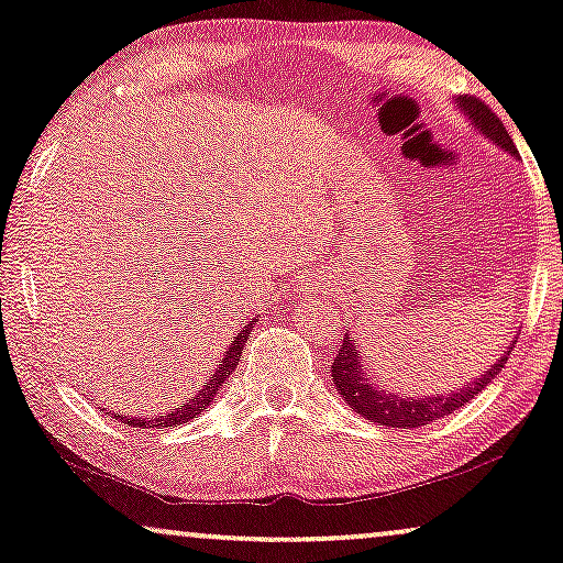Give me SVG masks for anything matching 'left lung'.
<instances>
[{"mask_svg":"<svg viewBox=\"0 0 563 563\" xmlns=\"http://www.w3.org/2000/svg\"><path fill=\"white\" fill-rule=\"evenodd\" d=\"M455 108L466 115L471 129L482 133L489 144L501 148V152H507L509 156H517V148L512 144V139H509V133L505 131V125H501V120L494 115L482 100L461 95L459 100H455ZM515 342L517 340L509 342L507 350H501L497 363H492L482 376L468 380V384L455 388V391L430 394V396H404L396 391H386V388L373 384L368 371H365V360L360 355L357 342L352 340L347 332L340 344V355H336L332 363V378L336 384V391L342 394L344 404H350V409H355L360 417L386 427L411 430V427L430 424L434 419L453 415V411L466 407L471 399H476V396L482 394L494 378H497V373L505 368L507 355L512 352Z\"/></svg>","mask_w":563,"mask_h":563,"instance_id":"8db88e82","label":"left lung"}]
</instances>
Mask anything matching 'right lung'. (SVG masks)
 I'll return each mask as SVG.
<instances>
[{
	"label": "right lung",
	"mask_w": 563,
	"mask_h": 563,
	"mask_svg": "<svg viewBox=\"0 0 563 563\" xmlns=\"http://www.w3.org/2000/svg\"><path fill=\"white\" fill-rule=\"evenodd\" d=\"M250 334H252V324H246L242 332H239L236 336H234V342L229 344V350H227V355L221 357V363H219V368H216V373L211 378H208V384L200 388L198 394L192 396L190 401L185 404V407H179L177 411H167V415H162V417H125V415H115V419L118 422H123L125 427H141V430H148V427H152V430H164V427H177V424H183V422H190L192 417H198L200 411L203 409H208V404L213 401V396L219 394V388L223 386V380H227L229 376H231V371L236 368L239 365V357H242V350H244V342L250 340ZM104 415H110L108 409H102Z\"/></svg>",
	"instance_id": "right-lung-1"
}]
</instances>
